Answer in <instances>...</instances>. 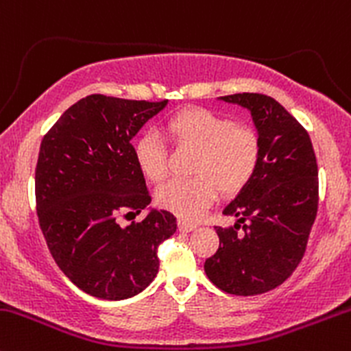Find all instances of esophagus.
Listing matches in <instances>:
<instances>
[{
    "label": "esophagus",
    "instance_id": "1",
    "mask_svg": "<svg viewBox=\"0 0 351 351\" xmlns=\"http://www.w3.org/2000/svg\"><path fill=\"white\" fill-rule=\"evenodd\" d=\"M196 223H193V221H187V219H182L180 218L179 219V230L180 231H193L194 228H196Z\"/></svg>",
    "mask_w": 351,
    "mask_h": 351
}]
</instances>
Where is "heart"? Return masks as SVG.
Segmentation results:
<instances>
[{"label":"heart","mask_w":351,"mask_h":351,"mask_svg":"<svg viewBox=\"0 0 351 351\" xmlns=\"http://www.w3.org/2000/svg\"><path fill=\"white\" fill-rule=\"evenodd\" d=\"M164 132L172 145L194 150L187 179H174L162 186L157 201L162 208L197 218L219 193L234 196L254 180L262 160V142L252 126L237 125L204 108H187L167 118ZM135 160L152 182L167 177V147L157 133L136 138Z\"/></svg>","instance_id":"b5f03b06"}]
</instances>
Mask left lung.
Returning a JSON list of instances; mask_svg holds the SVG:
<instances>
[{"mask_svg": "<svg viewBox=\"0 0 351 351\" xmlns=\"http://www.w3.org/2000/svg\"><path fill=\"white\" fill-rule=\"evenodd\" d=\"M221 101L250 111L262 160L254 180L223 209L238 221L215 226L219 247L204 272L228 294L256 295L282 284L304 255L319 201L316 155L304 126L274 97L240 93Z\"/></svg>", "mask_w": 351, "mask_h": 351, "instance_id": "1", "label": "left lung"}]
</instances>
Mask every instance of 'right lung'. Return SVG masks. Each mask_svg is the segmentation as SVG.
I'll use <instances>...</instances> for the list:
<instances>
[{
    "instance_id": "right-lung-1",
    "label": "right lung",
    "mask_w": 351,
    "mask_h": 351,
    "mask_svg": "<svg viewBox=\"0 0 351 351\" xmlns=\"http://www.w3.org/2000/svg\"><path fill=\"white\" fill-rule=\"evenodd\" d=\"M165 104L86 96L43 136L38 225L59 269L86 294L121 301L142 292L158 272V245L176 233V216L164 209L125 228L118 223L152 201L132 138Z\"/></svg>"
}]
</instances>
